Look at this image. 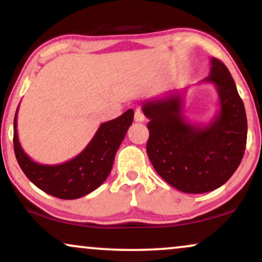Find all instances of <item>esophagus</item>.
Returning <instances> with one entry per match:
<instances>
[{"instance_id": "esophagus-1", "label": "esophagus", "mask_w": 262, "mask_h": 262, "mask_svg": "<svg viewBox=\"0 0 262 262\" xmlns=\"http://www.w3.org/2000/svg\"><path fill=\"white\" fill-rule=\"evenodd\" d=\"M135 120L138 121V123H142V121L145 120L144 114H143V112L139 108H137V110L135 111Z\"/></svg>"}]
</instances>
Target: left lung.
<instances>
[{
  "label": "left lung",
  "mask_w": 262,
  "mask_h": 262,
  "mask_svg": "<svg viewBox=\"0 0 262 262\" xmlns=\"http://www.w3.org/2000/svg\"><path fill=\"white\" fill-rule=\"evenodd\" d=\"M204 82L216 85L220 98V111L205 126L185 119L182 93H168L142 106L150 120L149 159L164 181L185 193L221 187L237 169L246 150V110L228 68L211 58Z\"/></svg>",
  "instance_id": "left-lung-1"
}]
</instances>
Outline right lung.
Segmentation results:
<instances>
[{
  "label": "right lung",
  "instance_id": "right-lung-1",
  "mask_svg": "<svg viewBox=\"0 0 262 262\" xmlns=\"http://www.w3.org/2000/svg\"><path fill=\"white\" fill-rule=\"evenodd\" d=\"M17 110L14 117L13 138L17 163L38 188L60 199L81 198L106 180L117 150L134 120V111L127 110L120 117L100 125L89 144L73 160L59 164H41L31 160L20 144L16 128Z\"/></svg>",
  "mask_w": 262,
  "mask_h": 262
}]
</instances>
